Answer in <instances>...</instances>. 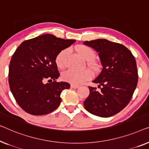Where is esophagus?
Wrapping results in <instances>:
<instances>
[{
  "label": "esophagus",
  "mask_w": 149,
  "mask_h": 149,
  "mask_svg": "<svg viewBox=\"0 0 149 149\" xmlns=\"http://www.w3.org/2000/svg\"><path fill=\"white\" fill-rule=\"evenodd\" d=\"M79 86L78 85H75V84H71V88H74V89H77L78 88Z\"/></svg>",
  "instance_id": "1"
}]
</instances>
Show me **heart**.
Wrapping results in <instances>:
<instances>
[{"label": "heart", "instance_id": "b5f03b06", "mask_svg": "<svg viewBox=\"0 0 149 149\" xmlns=\"http://www.w3.org/2000/svg\"><path fill=\"white\" fill-rule=\"evenodd\" d=\"M75 49L77 50L79 55L86 61H91L95 56V52L92 48L88 47V46L80 45L75 47ZM69 54H70V49H69L62 50L57 54L55 58V63L58 68L64 69L65 68ZM90 64H91L92 68H97L98 65L95 61H91ZM91 77L92 73L88 70L83 71L70 70L66 71L62 74V78L64 81L75 85L81 84L91 79Z\"/></svg>", "mask_w": 149, "mask_h": 149}]
</instances>
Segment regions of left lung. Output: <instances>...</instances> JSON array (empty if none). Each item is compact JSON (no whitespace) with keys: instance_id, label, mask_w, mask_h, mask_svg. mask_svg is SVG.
<instances>
[{"instance_id":"obj_1","label":"left lung","mask_w":149,"mask_h":149,"mask_svg":"<svg viewBox=\"0 0 149 149\" xmlns=\"http://www.w3.org/2000/svg\"><path fill=\"white\" fill-rule=\"evenodd\" d=\"M84 45L98 52L102 65L93 81L98 84L100 90L88 86L90 95L84 102V107L99 117L114 116L127 105L136 88L138 75L135 57L125 46L106 39L85 41Z\"/></svg>"}]
</instances>
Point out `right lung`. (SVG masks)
<instances>
[{"label":"right lung","mask_w":149,"mask_h":149,"mask_svg":"<svg viewBox=\"0 0 149 149\" xmlns=\"http://www.w3.org/2000/svg\"><path fill=\"white\" fill-rule=\"evenodd\" d=\"M75 41L47 33L24 41L16 49L9 64V84L16 102L25 111L42 116L59 106L61 93L70 84L56 81L60 74L55 58Z\"/></svg>","instance_id":"add662e5"}]
</instances>
